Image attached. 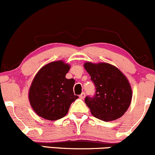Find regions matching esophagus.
<instances>
[{
	"label": "esophagus",
	"mask_w": 155,
	"mask_h": 155,
	"mask_svg": "<svg viewBox=\"0 0 155 155\" xmlns=\"http://www.w3.org/2000/svg\"><path fill=\"white\" fill-rule=\"evenodd\" d=\"M85 94L84 92H83L82 93V94H81V95L79 96V97H80V99H83L85 98Z\"/></svg>",
	"instance_id": "34e87169"
}]
</instances>
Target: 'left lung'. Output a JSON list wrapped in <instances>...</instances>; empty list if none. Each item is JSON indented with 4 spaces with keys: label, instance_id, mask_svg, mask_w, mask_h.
I'll return each instance as SVG.
<instances>
[{
    "label": "left lung",
    "instance_id": "8db88e82",
    "mask_svg": "<svg viewBox=\"0 0 155 155\" xmlns=\"http://www.w3.org/2000/svg\"><path fill=\"white\" fill-rule=\"evenodd\" d=\"M85 70L95 85V95L86 96L85 102L94 117L112 121L126 112L132 99V89L119 69L108 63L85 62Z\"/></svg>",
    "mask_w": 155,
    "mask_h": 155
}]
</instances>
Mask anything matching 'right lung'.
I'll return each mask as SVG.
<instances>
[{
    "instance_id": "1",
    "label": "right lung",
    "mask_w": 155,
    "mask_h": 155,
    "mask_svg": "<svg viewBox=\"0 0 155 155\" xmlns=\"http://www.w3.org/2000/svg\"><path fill=\"white\" fill-rule=\"evenodd\" d=\"M70 69L68 64L56 61L47 64L36 74L29 91V100L38 116L48 120L61 119L78 99L73 92L75 81L65 78Z\"/></svg>"
}]
</instances>
